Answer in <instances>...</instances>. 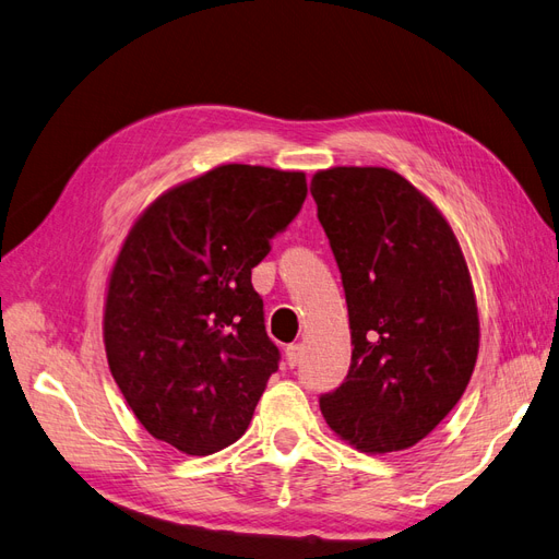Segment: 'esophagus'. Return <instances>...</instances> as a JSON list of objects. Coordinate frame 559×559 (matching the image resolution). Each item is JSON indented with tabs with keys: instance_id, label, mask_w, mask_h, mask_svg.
<instances>
[{
	"instance_id": "obj_1",
	"label": "esophagus",
	"mask_w": 559,
	"mask_h": 559,
	"mask_svg": "<svg viewBox=\"0 0 559 559\" xmlns=\"http://www.w3.org/2000/svg\"><path fill=\"white\" fill-rule=\"evenodd\" d=\"M300 359H302V345H289L286 347V364H289L292 368H296L298 364H300Z\"/></svg>"
}]
</instances>
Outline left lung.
<instances>
[{
    "label": "left lung",
    "mask_w": 559,
    "mask_h": 559,
    "mask_svg": "<svg viewBox=\"0 0 559 559\" xmlns=\"http://www.w3.org/2000/svg\"><path fill=\"white\" fill-rule=\"evenodd\" d=\"M341 270L352 361L319 396L326 425L366 452L421 441L462 399L478 308L452 228L386 167H331L310 183Z\"/></svg>",
    "instance_id": "1"
}]
</instances>
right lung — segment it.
<instances>
[{
  "instance_id": "right-lung-1",
  "label": "right lung",
  "mask_w": 559,
  "mask_h": 559,
  "mask_svg": "<svg viewBox=\"0 0 559 559\" xmlns=\"http://www.w3.org/2000/svg\"><path fill=\"white\" fill-rule=\"evenodd\" d=\"M302 173L222 165L160 195L111 270L105 347L142 427L205 456L247 431L280 349L251 267L298 216Z\"/></svg>"
}]
</instances>
